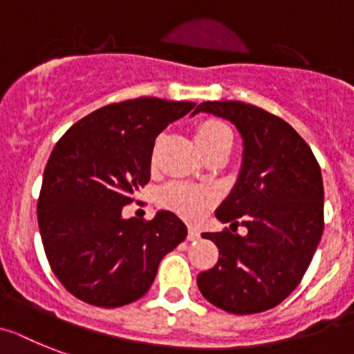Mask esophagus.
Segmentation results:
<instances>
[{
	"label": "esophagus",
	"instance_id": "obj_1",
	"mask_svg": "<svg viewBox=\"0 0 354 354\" xmlns=\"http://www.w3.org/2000/svg\"><path fill=\"white\" fill-rule=\"evenodd\" d=\"M187 239H189V241H196V239H200V230H198V228H194V227L189 228Z\"/></svg>",
	"mask_w": 354,
	"mask_h": 354
}]
</instances>
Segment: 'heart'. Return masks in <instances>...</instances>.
Segmentation results:
<instances>
[{
  "instance_id": "heart-1",
  "label": "heart",
  "mask_w": 354,
  "mask_h": 354,
  "mask_svg": "<svg viewBox=\"0 0 354 354\" xmlns=\"http://www.w3.org/2000/svg\"><path fill=\"white\" fill-rule=\"evenodd\" d=\"M196 142L200 149L209 151L214 145L223 144V142H232V131L230 127L221 120L209 118L198 124L194 131ZM214 201V194L207 189H198L187 183L172 182L163 187L158 192V203L172 212L180 214L182 218L189 221H198L203 218V214L210 209Z\"/></svg>"
}]
</instances>
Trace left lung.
I'll return each instance as SVG.
<instances>
[{"mask_svg": "<svg viewBox=\"0 0 354 354\" xmlns=\"http://www.w3.org/2000/svg\"><path fill=\"white\" fill-rule=\"evenodd\" d=\"M230 120L241 133L243 163L216 210L223 232L216 266L198 275L201 295L228 313H261L286 299L310 266L324 230V185L310 145L283 118L237 100L201 102L196 113ZM241 222L246 236L233 232Z\"/></svg>", "mask_w": 354, "mask_h": 354, "instance_id": "left-lung-1", "label": "left lung"}]
</instances>
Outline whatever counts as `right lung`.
<instances>
[{"label":"right lung","mask_w":354,"mask_h":354,"mask_svg":"<svg viewBox=\"0 0 354 354\" xmlns=\"http://www.w3.org/2000/svg\"><path fill=\"white\" fill-rule=\"evenodd\" d=\"M194 102L156 97L109 104L73 124L50 154L37 223L44 254L71 295L100 308L138 301L163 255L187 237L174 212L122 218L149 182L156 136Z\"/></svg>","instance_id":"right-lung-1"}]
</instances>
